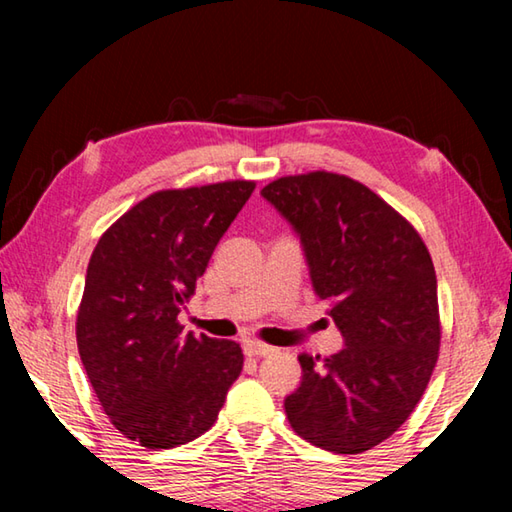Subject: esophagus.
Segmentation results:
<instances>
[{
  "label": "esophagus",
  "mask_w": 512,
  "mask_h": 512,
  "mask_svg": "<svg viewBox=\"0 0 512 512\" xmlns=\"http://www.w3.org/2000/svg\"><path fill=\"white\" fill-rule=\"evenodd\" d=\"M275 348H271V345H266L262 341H246L244 343V352L248 354V357H266V354H271Z\"/></svg>",
  "instance_id": "34e87169"
}]
</instances>
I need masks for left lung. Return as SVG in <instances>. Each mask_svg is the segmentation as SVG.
<instances>
[{"label":"left lung","mask_w":512,"mask_h":512,"mask_svg":"<svg viewBox=\"0 0 512 512\" xmlns=\"http://www.w3.org/2000/svg\"><path fill=\"white\" fill-rule=\"evenodd\" d=\"M262 196L298 232L316 296L332 302L345 341L323 363L300 354L302 381L284 411L307 443L361 454L402 427L436 368L431 255L400 212L341 173L277 178Z\"/></svg>","instance_id":"8db88e82"}]
</instances>
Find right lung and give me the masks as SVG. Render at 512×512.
<instances>
[{"label": "right lung", "instance_id": "right-lung-1", "mask_svg": "<svg viewBox=\"0 0 512 512\" xmlns=\"http://www.w3.org/2000/svg\"><path fill=\"white\" fill-rule=\"evenodd\" d=\"M253 189H162L119 216L90 257L76 316L83 368L115 429L146 449L210 429L244 368L239 343L185 336L178 314Z\"/></svg>", "mask_w": 512, "mask_h": 512}]
</instances>
